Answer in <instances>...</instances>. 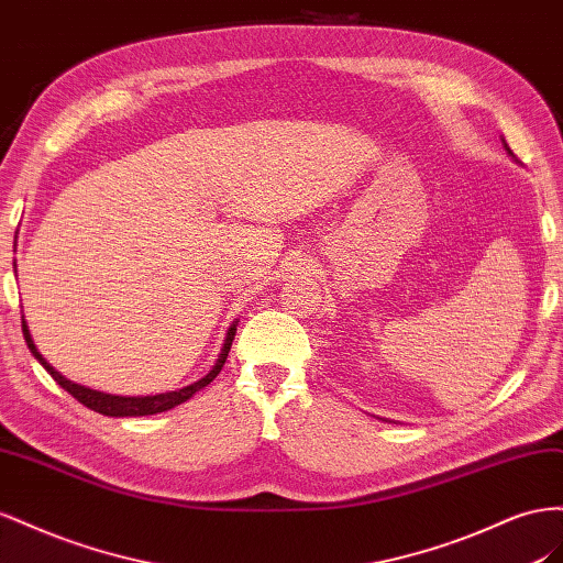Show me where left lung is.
<instances>
[{
	"label": "left lung",
	"instance_id": "left-lung-1",
	"mask_svg": "<svg viewBox=\"0 0 563 563\" xmlns=\"http://www.w3.org/2000/svg\"><path fill=\"white\" fill-rule=\"evenodd\" d=\"M505 151H507V153H509V155H511V151H509V148H507V143H505Z\"/></svg>",
	"mask_w": 563,
	"mask_h": 563
}]
</instances>
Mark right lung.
I'll use <instances>...</instances> for the list:
<instances>
[{"label":"right lung","mask_w":563,"mask_h":563,"mask_svg":"<svg viewBox=\"0 0 563 563\" xmlns=\"http://www.w3.org/2000/svg\"><path fill=\"white\" fill-rule=\"evenodd\" d=\"M235 325H238V320L229 328L227 340H223V346H221V353H219V358H217V363H214V367H212L210 373H207L202 379L188 384V387H184L179 391H167V394H155V396H112V394H103V391L82 387V384H75L68 377H63L52 363H46V358L37 351L35 342H32V334L27 330L25 316H23V336H25V344H27L32 356H35L42 363L44 371L49 373L73 398H77L79 404L87 406L93 412H101V415H108V417H143V415L165 412V410H172L174 406H181V404H186V400L192 394L200 391L202 387H207V384H210L221 373L223 363H227V356H229L231 344H233V336H235Z\"/></svg>","instance_id":"obj_1"}]
</instances>
